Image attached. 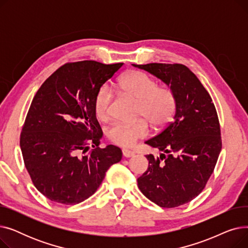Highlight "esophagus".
Listing matches in <instances>:
<instances>
[{
    "label": "esophagus",
    "instance_id": "34e87169",
    "mask_svg": "<svg viewBox=\"0 0 248 248\" xmlns=\"http://www.w3.org/2000/svg\"><path fill=\"white\" fill-rule=\"evenodd\" d=\"M123 155H124V157L129 158V157H133V155H135V152H134L133 150L124 149V150H123Z\"/></svg>",
    "mask_w": 248,
    "mask_h": 248
}]
</instances>
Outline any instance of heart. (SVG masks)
Listing matches in <instances>:
<instances>
[{"label": "heart", "mask_w": 248, "mask_h": 248, "mask_svg": "<svg viewBox=\"0 0 248 248\" xmlns=\"http://www.w3.org/2000/svg\"><path fill=\"white\" fill-rule=\"evenodd\" d=\"M121 93L138 101V115L144 117L155 128H162L170 123L177 109L174 91L168 87H159L157 81L140 71L124 74L119 81ZM113 94L108 84L99 87L94 98V109L98 117L106 119L110 113ZM149 135L147 121L136 124L117 122L108 129V137L116 145L131 147L139 139Z\"/></svg>", "instance_id": "obj_1"}]
</instances>
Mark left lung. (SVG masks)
Listing matches in <instances>:
<instances>
[{
  "label": "left lung",
  "instance_id": "obj_1",
  "mask_svg": "<svg viewBox=\"0 0 248 248\" xmlns=\"http://www.w3.org/2000/svg\"><path fill=\"white\" fill-rule=\"evenodd\" d=\"M159 78L177 98L174 121L145 141L160 157L147 155L148 170L138 179L145 196L163 208L189 203L204 189L222 148L212 98L200 80L182 64H133Z\"/></svg>",
  "mask_w": 248,
  "mask_h": 248
}]
</instances>
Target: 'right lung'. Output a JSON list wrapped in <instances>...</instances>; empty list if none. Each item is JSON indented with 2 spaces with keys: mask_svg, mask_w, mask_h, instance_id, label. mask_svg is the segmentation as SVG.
I'll return each instance as SVG.
<instances>
[{
  "mask_svg": "<svg viewBox=\"0 0 248 248\" xmlns=\"http://www.w3.org/2000/svg\"><path fill=\"white\" fill-rule=\"evenodd\" d=\"M123 65L93 60L67 63L35 94L20 147L33 184L49 200L66 205L86 200L100 186L108 168L122 160L119 147H98L102 132L94 98Z\"/></svg>",
  "mask_w": 248,
  "mask_h": 248,
  "instance_id": "add662e5",
  "label": "right lung"
}]
</instances>
